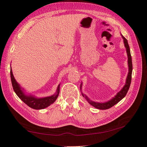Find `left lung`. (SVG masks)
Masks as SVG:
<instances>
[{
  "label": "left lung",
  "mask_w": 147,
  "mask_h": 147,
  "mask_svg": "<svg viewBox=\"0 0 147 147\" xmlns=\"http://www.w3.org/2000/svg\"><path fill=\"white\" fill-rule=\"evenodd\" d=\"M122 39H123V43H124V46L126 49V52H127V63H128V67H129V72L127 74V78H126V81L125 85L123 86L122 88L120 90L119 92H118L115 96L113 98L109 100L108 101H106L105 102H95L93 100H90L88 97L86 96L85 94L82 93V94L83 97H85L86 100H87L88 102L94 106V108L97 109H99V110H107L111 108L112 106L115 105L117 104L118 102L120 101L123 97L125 96V95L127 94V92L129 90V87H130L131 82V76H132V71H133V64H132V58L131 55V51H130V48H129V46L128 45L127 40L122 35H121ZM82 83H81V85H80V90L82 91Z\"/></svg>",
  "instance_id": "1"
}]
</instances>
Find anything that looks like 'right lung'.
<instances>
[{
	"mask_svg": "<svg viewBox=\"0 0 147 147\" xmlns=\"http://www.w3.org/2000/svg\"><path fill=\"white\" fill-rule=\"evenodd\" d=\"M10 74L11 83H12L14 92L16 93V94L23 102H24L26 105L31 108H33L34 110H42V109L47 108L51 104H53L59 96L60 92V84L57 87L56 92L53 94L52 96L45 97H37L33 96V95L25 93L24 89L22 88V87H20L19 83L16 82V80L14 78L11 67Z\"/></svg>",
	"mask_w": 147,
	"mask_h": 147,
	"instance_id": "obj_1",
	"label": "right lung"
}]
</instances>
